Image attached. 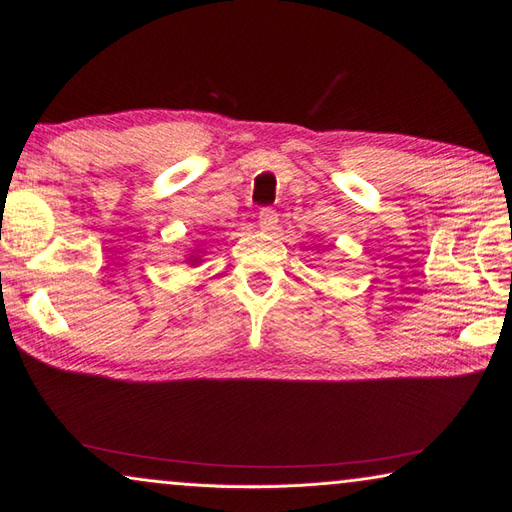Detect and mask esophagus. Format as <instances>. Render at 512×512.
Wrapping results in <instances>:
<instances>
[{"instance_id": "34e87169", "label": "esophagus", "mask_w": 512, "mask_h": 512, "mask_svg": "<svg viewBox=\"0 0 512 512\" xmlns=\"http://www.w3.org/2000/svg\"><path fill=\"white\" fill-rule=\"evenodd\" d=\"M259 228L266 233H273L277 228V213L273 209L259 211Z\"/></svg>"}]
</instances>
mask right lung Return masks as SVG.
<instances>
[{
    "label": "right lung",
    "instance_id": "add662e5",
    "mask_svg": "<svg viewBox=\"0 0 512 512\" xmlns=\"http://www.w3.org/2000/svg\"><path fill=\"white\" fill-rule=\"evenodd\" d=\"M191 262H198V257H191Z\"/></svg>",
    "mask_w": 512,
    "mask_h": 512
}]
</instances>
